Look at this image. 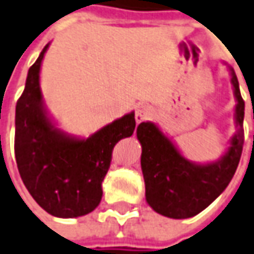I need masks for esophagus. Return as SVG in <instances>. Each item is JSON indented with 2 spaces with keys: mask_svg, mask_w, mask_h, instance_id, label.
I'll list each match as a JSON object with an SVG mask.
<instances>
[{
  "mask_svg": "<svg viewBox=\"0 0 254 254\" xmlns=\"http://www.w3.org/2000/svg\"><path fill=\"white\" fill-rule=\"evenodd\" d=\"M154 114V110L147 104H140L136 108V114H134V120L137 124H140L141 121L149 120L150 117Z\"/></svg>",
  "mask_w": 254,
  "mask_h": 254,
  "instance_id": "34e87169",
  "label": "esophagus"
}]
</instances>
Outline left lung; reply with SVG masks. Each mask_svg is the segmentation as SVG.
Masks as SVG:
<instances>
[{
    "instance_id": "1",
    "label": "left lung",
    "mask_w": 254,
    "mask_h": 254,
    "mask_svg": "<svg viewBox=\"0 0 254 254\" xmlns=\"http://www.w3.org/2000/svg\"><path fill=\"white\" fill-rule=\"evenodd\" d=\"M227 68L236 101L234 108L236 132L231 136L220 158L206 163L192 161L182 154L174 139L163 132L156 122L146 121L137 127L146 201L164 217L184 220L201 213L225 190L238 168L245 137V101L235 70L229 65Z\"/></svg>"
}]
</instances>
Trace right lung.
Segmentation results:
<instances>
[{
  "mask_svg": "<svg viewBox=\"0 0 254 254\" xmlns=\"http://www.w3.org/2000/svg\"><path fill=\"white\" fill-rule=\"evenodd\" d=\"M48 47L50 43L29 69L16 103L15 157L20 178L37 204L58 218H76L100 204L114 146L133 134L134 111L89 137L65 132L41 93V64Z\"/></svg>",
  "mask_w": 254,
  "mask_h": 254,
  "instance_id": "obj_1",
  "label": "right lung"
}]
</instances>
